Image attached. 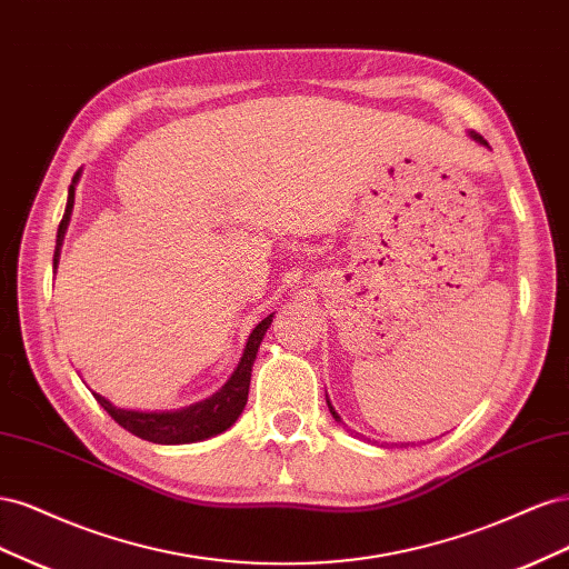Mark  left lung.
<instances>
[{
    "mask_svg": "<svg viewBox=\"0 0 569 569\" xmlns=\"http://www.w3.org/2000/svg\"><path fill=\"white\" fill-rule=\"evenodd\" d=\"M472 140H477V142H479V144H487V140H485V137H481V134H479V132H472ZM327 406H330V412H332V418H335V420H339V422H341V418H339V416H337V410H335V408H332V403H330V401H327Z\"/></svg>",
    "mask_w": 569,
    "mask_h": 569,
    "instance_id": "8db88e82",
    "label": "left lung"
}]
</instances>
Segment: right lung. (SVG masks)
<instances>
[{"instance_id":"1","label":"right lung","mask_w":569,"mask_h":569,"mask_svg":"<svg viewBox=\"0 0 569 569\" xmlns=\"http://www.w3.org/2000/svg\"><path fill=\"white\" fill-rule=\"evenodd\" d=\"M78 176L80 173L73 176V182H71V187H68L66 213L59 222V232H57L54 268L59 263V249H61V242H63L68 220H71ZM270 322H272V316L263 318L261 322L253 327V332L247 341L244 356H242V360H239V366L232 372L228 385L222 387L218 393H213L211 399H206L197 406H189V408L176 410V412H140V410L116 408L111 401H107L104 396H99V393H94V399L120 427L128 429L130 435L140 437L144 441H153V443H192V441H201V439H209L213 435L226 432V429L232 427V422L239 416H242V410L247 406L249 382H251V366H253L258 347H261V339L270 327Z\"/></svg>"}]
</instances>
